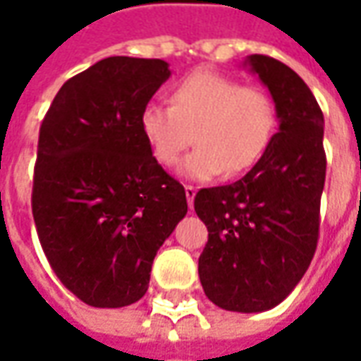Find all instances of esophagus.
<instances>
[{"mask_svg":"<svg viewBox=\"0 0 361 361\" xmlns=\"http://www.w3.org/2000/svg\"><path fill=\"white\" fill-rule=\"evenodd\" d=\"M195 193H197V189L193 188V185H185V197H188L189 209H193V201H195Z\"/></svg>","mask_w":361,"mask_h":361,"instance_id":"1","label":"esophagus"}]
</instances>
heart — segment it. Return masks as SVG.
Wrapping results in <instances>:
<instances>
[{"mask_svg":"<svg viewBox=\"0 0 361 361\" xmlns=\"http://www.w3.org/2000/svg\"><path fill=\"white\" fill-rule=\"evenodd\" d=\"M141 133L158 162L178 164L191 142L181 173L189 180H212L222 172L238 176L257 164L271 147L279 111L271 94L243 87L226 75L197 71L170 92V106L147 104L139 118Z\"/></svg>","mask_w":361,"mask_h":361,"instance_id":"b5f03b06","label":"heart"}]
</instances>
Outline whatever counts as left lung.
Returning <instances> with one entry per match:
<instances>
[{"label": "left lung", "instance_id": "1", "mask_svg": "<svg viewBox=\"0 0 361 361\" xmlns=\"http://www.w3.org/2000/svg\"><path fill=\"white\" fill-rule=\"evenodd\" d=\"M243 66L271 92L279 131L242 180L195 195L209 230L199 279L222 310L259 313L294 290L317 250L325 119L310 87L282 61L253 54Z\"/></svg>", "mask_w": 361, "mask_h": 361}]
</instances>
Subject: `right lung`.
Wrapping results in <instances>:
<instances>
[{
    "label": "right lung",
    "instance_id": "1",
    "mask_svg": "<svg viewBox=\"0 0 361 361\" xmlns=\"http://www.w3.org/2000/svg\"><path fill=\"white\" fill-rule=\"evenodd\" d=\"M168 77L162 59H100L59 89L40 126L38 240L61 284L92 307L141 300L157 251L188 212L185 189L139 126Z\"/></svg>",
    "mask_w": 361,
    "mask_h": 361
}]
</instances>
